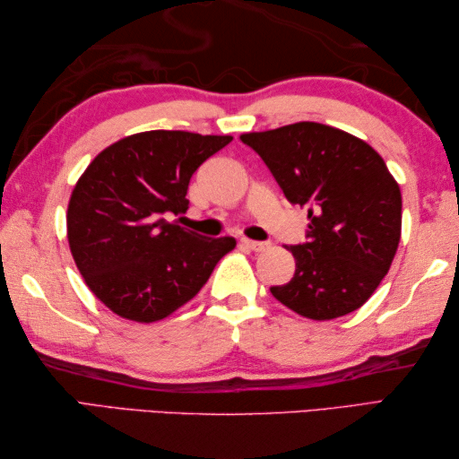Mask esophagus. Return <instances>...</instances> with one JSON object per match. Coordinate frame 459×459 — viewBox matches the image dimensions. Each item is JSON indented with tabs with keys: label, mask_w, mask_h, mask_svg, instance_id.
<instances>
[{
	"label": "esophagus",
	"mask_w": 459,
	"mask_h": 459,
	"mask_svg": "<svg viewBox=\"0 0 459 459\" xmlns=\"http://www.w3.org/2000/svg\"><path fill=\"white\" fill-rule=\"evenodd\" d=\"M240 245L248 248V250H252V252H262V250L268 248V242H258V240H250V238H242Z\"/></svg>",
	"instance_id": "1"
}]
</instances>
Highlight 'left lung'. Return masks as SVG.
Masks as SVG:
<instances>
[{"label":"left lung","instance_id":"8db88e82","mask_svg":"<svg viewBox=\"0 0 459 459\" xmlns=\"http://www.w3.org/2000/svg\"><path fill=\"white\" fill-rule=\"evenodd\" d=\"M240 140L268 165L286 199L307 207V240L288 247L294 278L272 286V296L316 321L359 309L386 276L401 242V187L385 160L367 142L317 122Z\"/></svg>","mask_w":459,"mask_h":459}]
</instances>
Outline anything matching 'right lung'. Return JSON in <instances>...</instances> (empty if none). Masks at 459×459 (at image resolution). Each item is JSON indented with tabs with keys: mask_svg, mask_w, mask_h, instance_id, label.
I'll use <instances>...</instances> for the list:
<instances>
[{
	"mask_svg": "<svg viewBox=\"0 0 459 459\" xmlns=\"http://www.w3.org/2000/svg\"><path fill=\"white\" fill-rule=\"evenodd\" d=\"M230 135L152 130L102 150L76 181L66 237L76 268L102 304L152 324L199 294L217 262L237 247L169 222L189 209L191 175Z\"/></svg>",
	"mask_w": 459,
	"mask_h": 459,
	"instance_id": "add662e5",
	"label": "right lung"
}]
</instances>
